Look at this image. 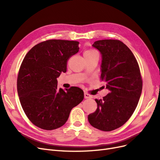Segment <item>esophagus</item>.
<instances>
[{
    "mask_svg": "<svg viewBox=\"0 0 160 160\" xmlns=\"http://www.w3.org/2000/svg\"><path fill=\"white\" fill-rule=\"evenodd\" d=\"M84 98L85 99H89V98H91V95H89L88 93H86V92H85V93H84Z\"/></svg>",
    "mask_w": 160,
    "mask_h": 160,
    "instance_id": "obj_1",
    "label": "esophagus"
}]
</instances>
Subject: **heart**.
I'll return each mask as SVG.
<instances>
[{"instance_id":"obj_1","label":"heart","mask_w":160,"mask_h":160,"mask_svg":"<svg viewBox=\"0 0 160 160\" xmlns=\"http://www.w3.org/2000/svg\"><path fill=\"white\" fill-rule=\"evenodd\" d=\"M98 52H97L94 49H88L86 50L84 52V56L85 55H94V54H97Z\"/></svg>"}]
</instances>
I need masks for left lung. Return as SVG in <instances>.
I'll use <instances>...</instances> for the list:
<instances>
[{"label": "left lung", "instance_id": "left-lung-1", "mask_svg": "<svg viewBox=\"0 0 160 160\" xmlns=\"http://www.w3.org/2000/svg\"><path fill=\"white\" fill-rule=\"evenodd\" d=\"M93 47L102 55L100 79L107 83L109 93L95 99L98 108L88 120L95 128L110 132L122 126L133 113L142 93V77L136 59L123 42L99 40Z\"/></svg>", "mask_w": 160, "mask_h": 160}]
</instances>
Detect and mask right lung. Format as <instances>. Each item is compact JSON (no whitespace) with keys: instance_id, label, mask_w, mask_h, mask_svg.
I'll use <instances>...</instances> for the list:
<instances>
[{"instance_id":"obj_1","label":"right lung","mask_w":160,"mask_h":160,"mask_svg":"<svg viewBox=\"0 0 160 160\" xmlns=\"http://www.w3.org/2000/svg\"><path fill=\"white\" fill-rule=\"evenodd\" d=\"M78 41L51 39L28 51L17 77V91L24 112L37 127L52 130L63 125L71 109L84 98L77 87L59 89L57 78L67 71L69 58L78 52Z\"/></svg>"}]
</instances>
